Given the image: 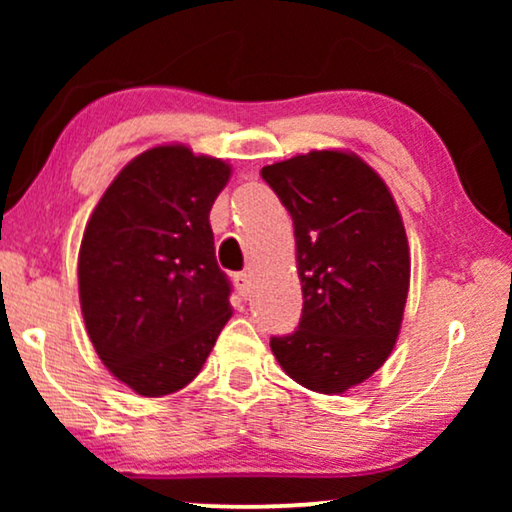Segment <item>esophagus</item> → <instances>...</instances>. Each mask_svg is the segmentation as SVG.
I'll return each instance as SVG.
<instances>
[{"label": "esophagus", "mask_w": 512, "mask_h": 512, "mask_svg": "<svg viewBox=\"0 0 512 512\" xmlns=\"http://www.w3.org/2000/svg\"><path fill=\"white\" fill-rule=\"evenodd\" d=\"M233 282H235L237 293H240L242 298L251 296V275H247V272H237V275L233 277Z\"/></svg>", "instance_id": "34e87169"}]
</instances>
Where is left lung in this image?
Masks as SVG:
<instances>
[{
  "label": "left lung",
  "instance_id": "obj_1",
  "mask_svg": "<svg viewBox=\"0 0 512 512\" xmlns=\"http://www.w3.org/2000/svg\"><path fill=\"white\" fill-rule=\"evenodd\" d=\"M261 177L293 219L303 314L270 338L284 373L342 394L389 359L410 286L403 219L373 167L345 151H310L265 165Z\"/></svg>",
  "mask_w": 512,
  "mask_h": 512
}]
</instances>
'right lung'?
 Masks as SVG:
<instances>
[{
    "label": "right lung",
    "mask_w": 512,
    "mask_h": 512,
    "mask_svg": "<svg viewBox=\"0 0 512 512\" xmlns=\"http://www.w3.org/2000/svg\"><path fill=\"white\" fill-rule=\"evenodd\" d=\"M228 179L219 158L156 146L118 172L90 214L81 312L97 356L139 396L184 389L233 314L209 226Z\"/></svg>",
    "instance_id": "right-lung-1"
}]
</instances>
